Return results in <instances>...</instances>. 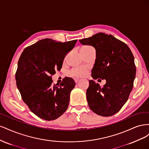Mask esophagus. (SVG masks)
<instances>
[{
  "label": "esophagus",
  "mask_w": 149,
  "mask_h": 149,
  "mask_svg": "<svg viewBox=\"0 0 149 149\" xmlns=\"http://www.w3.org/2000/svg\"><path fill=\"white\" fill-rule=\"evenodd\" d=\"M74 81L76 83H77L78 81H79V79L78 78H74Z\"/></svg>",
  "instance_id": "esophagus-1"
}]
</instances>
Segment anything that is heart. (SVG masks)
I'll use <instances>...</instances> for the list:
<instances>
[{"mask_svg": "<svg viewBox=\"0 0 149 149\" xmlns=\"http://www.w3.org/2000/svg\"><path fill=\"white\" fill-rule=\"evenodd\" d=\"M89 46H84L83 47H88ZM88 68L86 66L82 67H75L74 68L71 70L69 72V74L72 77L79 78L86 74L88 72Z\"/></svg>", "mask_w": 149, "mask_h": 149, "instance_id": "heart-1", "label": "heart"}]
</instances>
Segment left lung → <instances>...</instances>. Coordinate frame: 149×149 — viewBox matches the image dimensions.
Wrapping results in <instances>:
<instances>
[{"mask_svg": "<svg viewBox=\"0 0 149 149\" xmlns=\"http://www.w3.org/2000/svg\"><path fill=\"white\" fill-rule=\"evenodd\" d=\"M79 42L96 49L93 78L106 81L101 88L93 80H89L86 91L89 107L100 116H113L127 102L133 88L136 73L133 54L125 43L104 33L79 40Z\"/></svg>", "mask_w": 149, "mask_h": 149, "instance_id": "1", "label": "left lung"}]
</instances>
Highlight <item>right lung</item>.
I'll list each match as a JSON object with an SVG mask.
<instances>
[{
    "mask_svg": "<svg viewBox=\"0 0 149 149\" xmlns=\"http://www.w3.org/2000/svg\"><path fill=\"white\" fill-rule=\"evenodd\" d=\"M76 42L45 38L25 48L21 54L15 73L17 86L24 102L40 118L55 120L68 107L74 81L65 77L57 86L52 83V76L61 70L66 55Z\"/></svg>",
    "mask_w": 149,
    "mask_h": 149,
    "instance_id": "right-lung-1",
    "label": "right lung"
}]
</instances>
